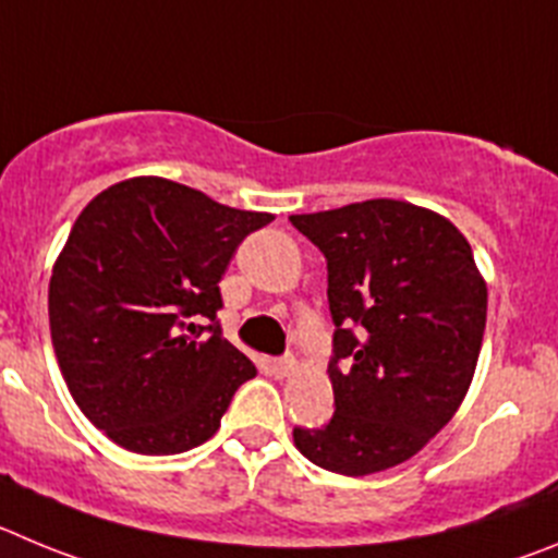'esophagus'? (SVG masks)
<instances>
[{
  "label": "esophagus",
  "instance_id": "esophagus-1",
  "mask_svg": "<svg viewBox=\"0 0 558 558\" xmlns=\"http://www.w3.org/2000/svg\"><path fill=\"white\" fill-rule=\"evenodd\" d=\"M294 364H298V361H294V355H283V359H275L272 361V375H275V378H286V375L294 369Z\"/></svg>",
  "mask_w": 558,
  "mask_h": 558
}]
</instances>
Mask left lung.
Here are the masks:
<instances>
[{"label": "left lung", "mask_w": 558, "mask_h": 558, "mask_svg": "<svg viewBox=\"0 0 558 558\" xmlns=\"http://www.w3.org/2000/svg\"><path fill=\"white\" fill-rule=\"evenodd\" d=\"M289 222L328 260L333 416L294 428L316 466L369 475L409 461L464 400L486 328V283L453 222L366 199Z\"/></svg>", "instance_id": "left-lung-1"}]
</instances>
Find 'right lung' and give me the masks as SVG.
I'll return each mask as SVG.
<instances>
[{"label":"right lung","instance_id":"right-lung-1","mask_svg":"<svg viewBox=\"0 0 558 558\" xmlns=\"http://www.w3.org/2000/svg\"><path fill=\"white\" fill-rule=\"evenodd\" d=\"M272 219L163 178L122 180L83 208L49 280V330L74 403L124 450L197 448L255 378L219 328V280Z\"/></svg>","mask_w":558,"mask_h":558}]
</instances>
